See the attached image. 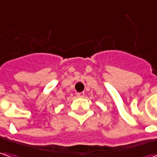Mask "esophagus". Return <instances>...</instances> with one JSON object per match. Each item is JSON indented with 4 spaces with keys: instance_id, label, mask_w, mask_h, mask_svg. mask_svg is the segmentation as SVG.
Instances as JSON below:
<instances>
[{
    "instance_id": "esophagus-1",
    "label": "esophagus",
    "mask_w": 157,
    "mask_h": 157,
    "mask_svg": "<svg viewBox=\"0 0 157 157\" xmlns=\"http://www.w3.org/2000/svg\"><path fill=\"white\" fill-rule=\"evenodd\" d=\"M76 95H77V97H79V98H82V97H84V95H85V93L84 92L77 93V94H76Z\"/></svg>"
}]
</instances>
